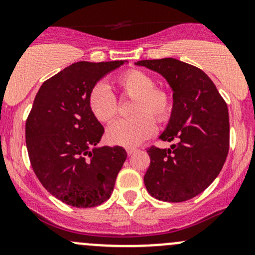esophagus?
Segmentation results:
<instances>
[{
  "mask_svg": "<svg viewBox=\"0 0 255 255\" xmlns=\"http://www.w3.org/2000/svg\"><path fill=\"white\" fill-rule=\"evenodd\" d=\"M126 150H127L128 155H132L133 153H135V151H137V148H127Z\"/></svg>",
  "mask_w": 255,
  "mask_h": 255,
  "instance_id": "esophagus-1",
  "label": "esophagus"
}]
</instances>
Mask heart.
Wrapping results in <instances>:
<instances>
[{"instance_id": "b5f03b06", "label": "heart", "mask_w": 255, "mask_h": 255, "mask_svg": "<svg viewBox=\"0 0 255 255\" xmlns=\"http://www.w3.org/2000/svg\"><path fill=\"white\" fill-rule=\"evenodd\" d=\"M116 86L133 97L130 112L134 116L112 123L106 132L109 143L113 145L134 146L150 137L155 130V122H165L173 109L171 99L164 90L155 89L151 76L140 70H129L116 79ZM89 107L101 122H110L117 112V102L111 89L104 82L92 87L89 95ZM150 113V115L148 113Z\"/></svg>"}]
</instances>
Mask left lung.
Returning <instances> with one entry per match:
<instances>
[{"label":"left lung","mask_w":255,"mask_h":255,"mask_svg":"<svg viewBox=\"0 0 255 255\" xmlns=\"http://www.w3.org/2000/svg\"><path fill=\"white\" fill-rule=\"evenodd\" d=\"M135 65L160 74L173 91L170 120L159 138L175 143L168 149H148L150 165L144 184L161 201H186L207 189L225 164L230 148L227 105L196 66L174 58Z\"/></svg>","instance_id":"8db88e82"}]
</instances>
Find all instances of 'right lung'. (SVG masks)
<instances>
[{"instance_id":"right-lung-1","label":"right lung","mask_w":255,"mask_h":255,"mask_svg":"<svg viewBox=\"0 0 255 255\" xmlns=\"http://www.w3.org/2000/svg\"><path fill=\"white\" fill-rule=\"evenodd\" d=\"M126 63L78 61L43 82L35 95L25 123L28 155L43 186L64 204L95 207L112 195L127 153L118 145L97 146L104 127L90 110L89 95Z\"/></svg>"}]
</instances>
